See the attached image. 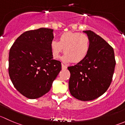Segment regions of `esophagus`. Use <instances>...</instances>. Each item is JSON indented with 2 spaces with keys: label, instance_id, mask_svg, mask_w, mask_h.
<instances>
[{
  "label": "esophagus",
  "instance_id": "obj_1",
  "mask_svg": "<svg viewBox=\"0 0 125 125\" xmlns=\"http://www.w3.org/2000/svg\"><path fill=\"white\" fill-rule=\"evenodd\" d=\"M62 70H66L67 68V66L66 65H64L63 64H62Z\"/></svg>",
  "mask_w": 125,
  "mask_h": 125
}]
</instances>
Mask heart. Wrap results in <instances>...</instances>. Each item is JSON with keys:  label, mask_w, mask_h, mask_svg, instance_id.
Wrapping results in <instances>:
<instances>
[{"label": "heart", "mask_w": 125, "mask_h": 125, "mask_svg": "<svg viewBox=\"0 0 125 125\" xmlns=\"http://www.w3.org/2000/svg\"><path fill=\"white\" fill-rule=\"evenodd\" d=\"M51 50L53 57L57 59L63 51L62 60L65 63L72 61L78 63L85 59L90 48L89 38L86 35L78 32H65L59 37V42H51Z\"/></svg>", "instance_id": "heart-1"}]
</instances>
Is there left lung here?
Wrapping results in <instances>:
<instances>
[{
	"mask_svg": "<svg viewBox=\"0 0 125 125\" xmlns=\"http://www.w3.org/2000/svg\"><path fill=\"white\" fill-rule=\"evenodd\" d=\"M83 32L90 42L88 55L68 69L70 93L77 100L87 101L100 97L108 89L116 63L113 48L103 38L91 30Z\"/></svg>",
	"mask_w": 125,
	"mask_h": 125,
	"instance_id": "1",
	"label": "left lung"
}]
</instances>
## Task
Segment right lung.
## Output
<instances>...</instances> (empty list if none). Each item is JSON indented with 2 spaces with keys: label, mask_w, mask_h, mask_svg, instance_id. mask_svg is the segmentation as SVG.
<instances>
[{
  "label": "right lung",
  "mask_w": 125,
  "mask_h": 125,
  "mask_svg": "<svg viewBox=\"0 0 125 125\" xmlns=\"http://www.w3.org/2000/svg\"><path fill=\"white\" fill-rule=\"evenodd\" d=\"M53 29L40 28L21 35L10 49L8 73L16 89L29 99H36L50 90L62 70L53 60L51 42Z\"/></svg>",
  "instance_id": "add662e5"
}]
</instances>
